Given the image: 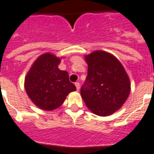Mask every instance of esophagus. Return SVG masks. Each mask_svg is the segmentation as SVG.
<instances>
[{
    "label": "esophagus",
    "mask_w": 154,
    "mask_h": 154,
    "mask_svg": "<svg viewBox=\"0 0 154 154\" xmlns=\"http://www.w3.org/2000/svg\"><path fill=\"white\" fill-rule=\"evenodd\" d=\"M75 85H76V87H77V90H80V83L79 82H75Z\"/></svg>",
    "instance_id": "34e87169"
}]
</instances>
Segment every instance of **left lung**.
<instances>
[{"label": "left lung", "mask_w": 154, "mask_h": 154, "mask_svg": "<svg viewBox=\"0 0 154 154\" xmlns=\"http://www.w3.org/2000/svg\"><path fill=\"white\" fill-rule=\"evenodd\" d=\"M88 73L81 95L93 113L106 116L121 107L131 85L121 63L111 54L95 51L85 56Z\"/></svg>", "instance_id": "obj_1"}]
</instances>
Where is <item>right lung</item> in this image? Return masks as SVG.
Returning <instances> with one entry per match:
<instances>
[{"label":"right lung","mask_w":154,"mask_h":154,"mask_svg":"<svg viewBox=\"0 0 154 154\" xmlns=\"http://www.w3.org/2000/svg\"><path fill=\"white\" fill-rule=\"evenodd\" d=\"M60 59L45 53L35 61L25 79V89L40 109L52 111L62 105L69 93L76 90L69 73L58 69Z\"/></svg>","instance_id":"add662e5"}]
</instances>
